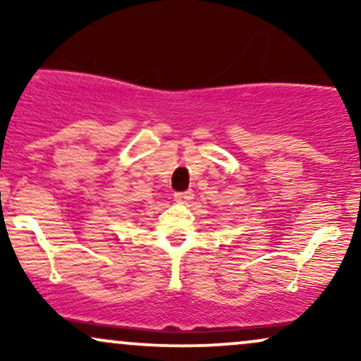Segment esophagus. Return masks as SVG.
I'll return each instance as SVG.
<instances>
[{"label":"esophagus","instance_id":"obj_1","mask_svg":"<svg viewBox=\"0 0 361 361\" xmlns=\"http://www.w3.org/2000/svg\"><path fill=\"white\" fill-rule=\"evenodd\" d=\"M175 200L180 202V204H185V202H190L193 198V192L192 190H186V192H176L175 195Z\"/></svg>","mask_w":361,"mask_h":361}]
</instances>
